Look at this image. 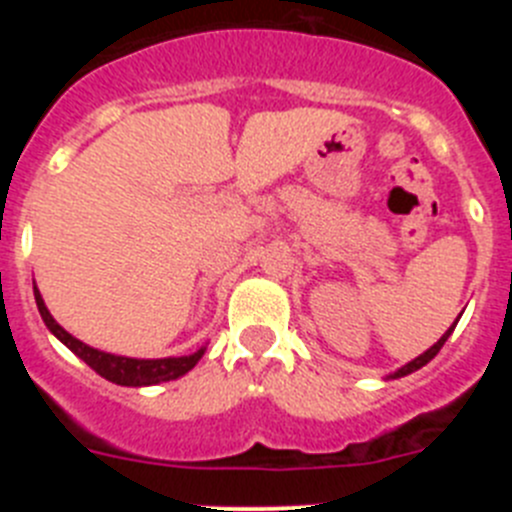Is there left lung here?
<instances>
[{
	"instance_id": "obj_1",
	"label": "left lung",
	"mask_w": 512,
	"mask_h": 512,
	"mask_svg": "<svg viewBox=\"0 0 512 512\" xmlns=\"http://www.w3.org/2000/svg\"><path fill=\"white\" fill-rule=\"evenodd\" d=\"M456 323H459V320H456ZM454 328H456V325H451V328L446 330V333H443L441 338H438V343H433V346L428 348V351H425V354H420L418 359H413V361H410V364H405V366H402V369H397V372L392 374V377H405V374H413V372H418L420 366H425V364H428V361H431L433 356H436L438 351H441V348H443V343H446V338L451 336V330H454Z\"/></svg>"
}]
</instances>
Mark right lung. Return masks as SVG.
Masks as SVG:
<instances>
[{
	"label": "right lung",
	"instance_id": "1",
	"mask_svg": "<svg viewBox=\"0 0 512 512\" xmlns=\"http://www.w3.org/2000/svg\"><path fill=\"white\" fill-rule=\"evenodd\" d=\"M35 302H38L40 318H43V323L48 325V330H51L58 341L66 343L84 364L92 366L99 377L110 379V382L115 384H122V387H146V384L169 382V379L182 377V374H187L189 369L202 359V354H205V348H200V351L192 356H176V359H128V356L104 354V351H97V348L81 343L79 338L66 333V330L53 320V315L48 312V307H45L43 297H40L38 287H35Z\"/></svg>",
	"mask_w": 512,
	"mask_h": 512
}]
</instances>
